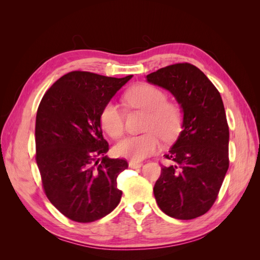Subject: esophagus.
<instances>
[{
  "label": "esophagus",
  "instance_id": "obj_1",
  "mask_svg": "<svg viewBox=\"0 0 260 260\" xmlns=\"http://www.w3.org/2000/svg\"><path fill=\"white\" fill-rule=\"evenodd\" d=\"M141 166H142V162H139V161H133V160H130V161H129V167H130V168L137 169V168H140Z\"/></svg>",
  "mask_w": 260,
  "mask_h": 260
}]
</instances>
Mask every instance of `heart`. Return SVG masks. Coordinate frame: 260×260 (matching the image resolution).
Wrapping results in <instances>:
<instances>
[{"mask_svg":"<svg viewBox=\"0 0 260 260\" xmlns=\"http://www.w3.org/2000/svg\"><path fill=\"white\" fill-rule=\"evenodd\" d=\"M123 103L129 108L146 112L143 135L128 137L115 147L117 156L132 160H142L160 149V137L174 139L180 132L183 115L181 107L167 100V94L149 83L131 86L123 94ZM101 127L113 139H119L124 132L123 113L115 102L109 101L100 112Z\"/></svg>","mask_w":260,"mask_h":260,"instance_id":"heart-1","label":"heart"}]
</instances>
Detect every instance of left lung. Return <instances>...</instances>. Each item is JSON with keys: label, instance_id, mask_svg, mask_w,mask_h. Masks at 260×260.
Segmentation results:
<instances>
[{"label": "left lung", "instance_id": "8db88e82", "mask_svg": "<svg viewBox=\"0 0 260 260\" xmlns=\"http://www.w3.org/2000/svg\"><path fill=\"white\" fill-rule=\"evenodd\" d=\"M169 90L183 109V124L176 143L164 157L154 185L157 205L181 220L203 216L216 202L229 168V125L216 86L201 69L178 62L146 76Z\"/></svg>", "mask_w": 260, "mask_h": 260}]
</instances>
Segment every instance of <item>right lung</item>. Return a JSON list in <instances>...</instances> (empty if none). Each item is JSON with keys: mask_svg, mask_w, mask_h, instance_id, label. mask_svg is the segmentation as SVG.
Returning <instances> with one entry per match:
<instances>
[{"mask_svg": "<svg viewBox=\"0 0 260 260\" xmlns=\"http://www.w3.org/2000/svg\"><path fill=\"white\" fill-rule=\"evenodd\" d=\"M131 78L70 72L45 92L38 107L36 160L43 191L73 221H95L120 202L117 178L128 162L105 156L109 145L99 117Z\"/></svg>", "mask_w": 260, "mask_h": 260, "instance_id": "obj_1", "label": "right lung"}]
</instances>
